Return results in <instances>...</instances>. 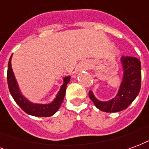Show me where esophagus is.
Returning <instances> with one entry per match:
<instances>
[{
  "label": "esophagus",
  "mask_w": 149,
  "mask_h": 149,
  "mask_svg": "<svg viewBox=\"0 0 149 149\" xmlns=\"http://www.w3.org/2000/svg\"><path fill=\"white\" fill-rule=\"evenodd\" d=\"M88 68V65L86 63H81V65L78 66V69L79 70H84Z\"/></svg>",
  "instance_id": "obj_1"
}]
</instances>
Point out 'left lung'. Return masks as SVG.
Wrapping results in <instances>:
<instances>
[{"label":"left lung","mask_w":149,"mask_h":149,"mask_svg":"<svg viewBox=\"0 0 149 149\" xmlns=\"http://www.w3.org/2000/svg\"><path fill=\"white\" fill-rule=\"evenodd\" d=\"M120 61L124 70L123 81L118 93L113 99L109 101H100L94 97L92 91L88 93L89 98L100 111L116 112L127 109L141 90V65L139 59L123 56Z\"/></svg>","instance_id":"1"}]
</instances>
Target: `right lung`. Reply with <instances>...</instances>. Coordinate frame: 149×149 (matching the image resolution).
Listing matches in <instances>:
<instances>
[{
    "instance_id": "right-lung-1",
    "label": "right lung",
    "mask_w": 149,
    "mask_h": 149,
    "mask_svg": "<svg viewBox=\"0 0 149 149\" xmlns=\"http://www.w3.org/2000/svg\"><path fill=\"white\" fill-rule=\"evenodd\" d=\"M11 58L10 56L8 65V71H7V81L9 92L12 97L14 99L16 103L17 104L21 109L27 114L34 116H51L54 113L57 112L60 106L61 105L62 102L65 98V92L67 84L70 81V77H66L64 78V83L61 87V89L58 92L56 97L52 103L48 104H33L22 96L20 92L17 81L15 79L14 74L13 72L11 65Z\"/></svg>"
}]
</instances>
